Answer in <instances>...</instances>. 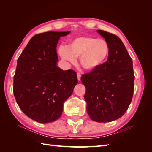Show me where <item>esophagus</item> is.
I'll return each instance as SVG.
<instances>
[{"label": "esophagus", "instance_id": "esophagus-1", "mask_svg": "<svg viewBox=\"0 0 152 152\" xmlns=\"http://www.w3.org/2000/svg\"><path fill=\"white\" fill-rule=\"evenodd\" d=\"M77 79L79 80H80V77H81V73L80 72H77Z\"/></svg>", "mask_w": 152, "mask_h": 152}]
</instances>
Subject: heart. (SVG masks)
Segmentation results:
<instances>
[{
    "label": "heart",
    "mask_w": 152,
    "mask_h": 152,
    "mask_svg": "<svg viewBox=\"0 0 152 152\" xmlns=\"http://www.w3.org/2000/svg\"><path fill=\"white\" fill-rule=\"evenodd\" d=\"M110 46L107 41L91 37L73 39L68 48L61 47L59 54L64 60L74 63L80 57V65L86 70H93L104 63L108 57Z\"/></svg>",
    "instance_id": "1"
}]
</instances>
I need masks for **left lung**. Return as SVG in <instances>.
<instances>
[{
  "label": "left lung",
  "mask_w": 152,
  "mask_h": 152,
  "mask_svg": "<svg viewBox=\"0 0 152 152\" xmlns=\"http://www.w3.org/2000/svg\"><path fill=\"white\" fill-rule=\"evenodd\" d=\"M110 46L107 61L82 75L86 87L87 112L92 120L109 122L121 117L133 96L134 75L132 61L120 38L98 30Z\"/></svg>",
  "instance_id": "1"
}]
</instances>
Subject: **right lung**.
I'll list each match as a JSON object with an SVG mask.
<instances>
[{
	"label": "right lung",
	"instance_id": "1",
	"mask_svg": "<svg viewBox=\"0 0 152 152\" xmlns=\"http://www.w3.org/2000/svg\"><path fill=\"white\" fill-rule=\"evenodd\" d=\"M69 31H48L35 35L18 58L13 93L20 108L39 123L61 116L63 106L77 84V73L56 66V46Z\"/></svg>",
	"mask_w": 152,
	"mask_h": 152
}]
</instances>
